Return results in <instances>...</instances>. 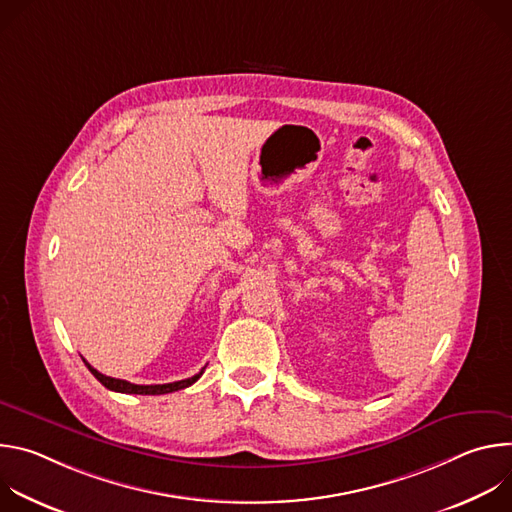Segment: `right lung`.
Segmentation results:
<instances>
[{"instance_id":"obj_1","label":"right lung","mask_w":512,"mask_h":512,"mask_svg":"<svg viewBox=\"0 0 512 512\" xmlns=\"http://www.w3.org/2000/svg\"><path fill=\"white\" fill-rule=\"evenodd\" d=\"M83 362L87 364V369L93 373V377L105 385L109 391H117V393H127V395H164V393H174V391H180V389H186L190 387L192 383H196L202 375V371L190 379H184V381H176V383H166V385H133L129 381H123V379H113V377H107V375H101L97 369H93L91 364L83 358Z\"/></svg>"}]
</instances>
